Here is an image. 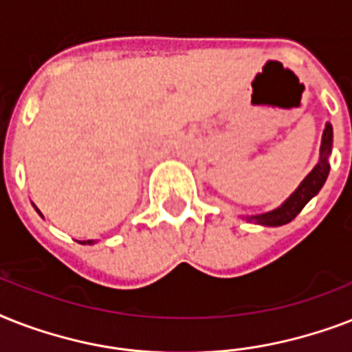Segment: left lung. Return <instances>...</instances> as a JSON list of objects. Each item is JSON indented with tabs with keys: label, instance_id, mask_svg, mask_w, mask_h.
Returning a JSON list of instances; mask_svg holds the SVG:
<instances>
[{
	"label": "left lung",
	"instance_id": "8db88e82",
	"mask_svg": "<svg viewBox=\"0 0 352 352\" xmlns=\"http://www.w3.org/2000/svg\"><path fill=\"white\" fill-rule=\"evenodd\" d=\"M331 151H333V126L327 122L325 129H323L322 146H320V160L314 166V170L303 179L300 186L296 188V192L281 206H278L272 212H267V214L248 215L246 219L263 226H281L290 223L303 210V206L322 190V186L327 181L329 170H331V164H329Z\"/></svg>",
	"mask_w": 352,
	"mask_h": 352
}]
</instances>
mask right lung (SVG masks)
<instances>
[{"mask_svg":"<svg viewBox=\"0 0 352 352\" xmlns=\"http://www.w3.org/2000/svg\"><path fill=\"white\" fill-rule=\"evenodd\" d=\"M36 212H38V214H40V210H38V208H36ZM41 215V214H40ZM80 243H82V245H93V243H95V241H80Z\"/></svg>","mask_w":352,"mask_h":352,"instance_id":"add662e5","label":"right lung"}]
</instances>
